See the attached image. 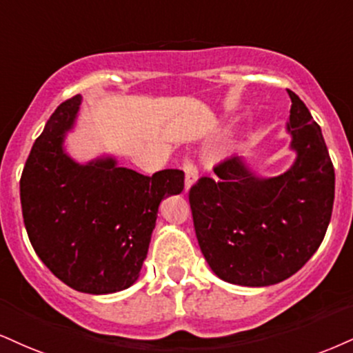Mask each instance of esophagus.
<instances>
[{"mask_svg":"<svg viewBox=\"0 0 353 353\" xmlns=\"http://www.w3.org/2000/svg\"><path fill=\"white\" fill-rule=\"evenodd\" d=\"M182 171L185 172V189H189L190 185L197 181L199 171H197V168H195V164L190 161V158H188V156L182 159Z\"/></svg>","mask_w":353,"mask_h":353,"instance_id":"1","label":"esophagus"}]
</instances>
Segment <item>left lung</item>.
I'll return each instance as SVG.
<instances>
[{
	"label": "left lung",
	"instance_id": "left-lung-1",
	"mask_svg": "<svg viewBox=\"0 0 353 353\" xmlns=\"http://www.w3.org/2000/svg\"><path fill=\"white\" fill-rule=\"evenodd\" d=\"M288 130L298 159L273 179H258L239 158L214 165L189 190L194 228L207 263L223 281L270 286L299 271L324 240L335 174L321 126L288 90Z\"/></svg>",
	"mask_w": 353,
	"mask_h": 353
}]
</instances>
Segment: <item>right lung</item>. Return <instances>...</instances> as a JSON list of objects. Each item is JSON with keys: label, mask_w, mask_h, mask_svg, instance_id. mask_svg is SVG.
<instances>
[{"label": "right lung", "mask_w": 353, "mask_h": 353, "mask_svg": "<svg viewBox=\"0 0 353 353\" xmlns=\"http://www.w3.org/2000/svg\"><path fill=\"white\" fill-rule=\"evenodd\" d=\"M82 97L65 100L34 143L19 181L24 225L34 252L75 291L126 290L146 260L163 199L181 194L184 172L152 176L117 168L113 159L87 165L62 150Z\"/></svg>", "instance_id": "obj_1"}]
</instances>
